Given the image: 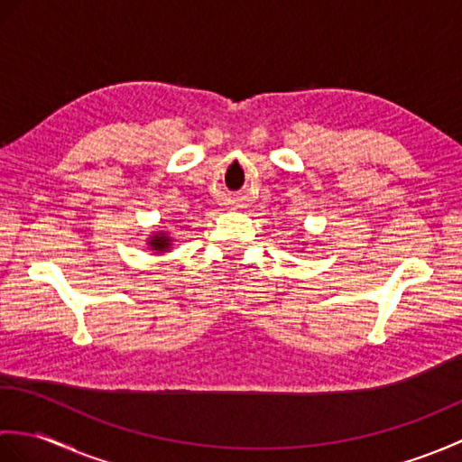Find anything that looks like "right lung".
I'll list each match as a JSON object with an SVG mask.
<instances>
[{
    "instance_id": "1",
    "label": "right lung",
    "mask_w": 462,
    "mask_h": 462,
    "mask_svg": "<svg viewBox=\"0 0 462 462\" xmlns=\"http://www.w3.org/2000/svg\"><path fill=\"white\" fill-rule=\"evenodd\" d=\"M171 242H172L171 236H166L164 232H154L149 240V246H151V250L162 254L171 248Z\"/></svg>"
}]
</instances>
